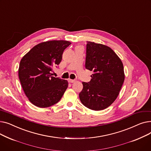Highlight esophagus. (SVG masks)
I'll use <instances>...</instances> for the list:
<instances>
[{
    "label": "esophagus",
    "instance_id": "obj_1",
    "mask_svg": "<svg viewBox=\"0 0 151 151\" xmlns=\"http://www.w3.org/2000/svg\"><path fill=\"white\" fill-rule=\"evenodd\" d=\"M68 81L69 83H74V82L75 81V80H71V79H68Z\"/></svg>",
    "mask_w": 151,
    "mask_h": 151
}]
</instances>
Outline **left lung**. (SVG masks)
Returning a JSON list of instances; mask_svg holds the SVG:
<instances>
[{"label":"left lung","instance_id":"1","mask_svg":"<svg viewBox=\"0 0 151 151\" xmlns=\"http://www.w3.org/2000/svg\"><path fill=\"white\" fill-rule=\"evenodd\" d=\"M86 68L93 71L91 80L83 82L79 94L82 104L95 111L103 110L117 99L125 80L123 63L111 47L87 42Z\"/></svg>","mask_w":151,"mask_h":151}]
</instances>
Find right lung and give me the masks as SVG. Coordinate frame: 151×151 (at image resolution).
Segmentation results:
<instances>
[{
	"label": "right lung",
	"instance_id": "add662e5",
	"mask_svg": "<svg viewBox=\"0 0 151 151\" xmlns=\"http://www.w3.org/2000/svg\"><path fill=\"white\" fill-rule=\"evenodd\" d=\"M71 43L50 40L34 46L21 59L18 69L22 89L29 100L39 108L54 105L61 99L68 81L52 76L59 65L63 51Z\"/></svg>",
	"mask_w": 151,
	"mask_h": 151
}]
</instances>
